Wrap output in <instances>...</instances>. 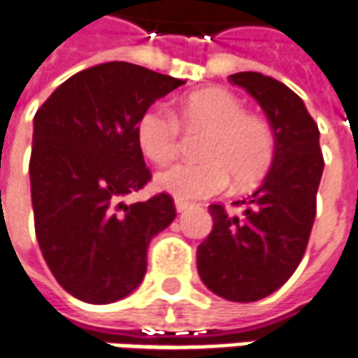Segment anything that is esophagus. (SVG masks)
Segmentation results:
<instances>
[{"label":"esophagus","instance_id":"34e87169","mask_svg":"<svg viewBox=\"0 0 358 358\" xmlns=\"http://www.w3.org/2000/svg\"><path fill=\"white\" fill-rule=\"evenodd\" d=\"M174 205H176V211H178V213H182V211H186V209L192 207V203H189V201H184V199H176Z\"/></svg>","mask_w":358,"mask_h":358}]
</instances>
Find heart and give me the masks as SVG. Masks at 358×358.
<instances>
[{
  "label": "heart",
  "mask_w": 358,
  "mask_h": 358,
  "mask_svg": "<svg viewBox=\"0 0 358 358\" xmlns=\"http://www.w3.org/2000/svg\"><path fill=\"white\" fill-rule=\"evenodd\" d=\"M205 134L197 162H178L157 174V186L180 199L219 194L232 182L248 189L266 176L275 157V136L266 120L248 114L234 94L222 89L192 92L178 104L176 118L166 110H145L137 122V143L157 164L171 162L180 151L182 131Z\"/></svg>",
  "instance_id": "obj_1"
}]
</instances>
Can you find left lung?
I'll return each mask as SVG.
<instances>
[{"instance_id": "obj_1", "label": "left lung", "mask_w": 358, "mask_h": 358, "mask_svg": "<svg viewBox=\"0 0 358 358\" xmlns=\"http://www.w3.org/2000/svg\"><path fill=\"white\" fill-rule=\"evenodd\" d=\"M254 96L273 127L275 157L264 184L242 201V213L209 205L213 231L197 248V271L209 291L254 302L294 273L308 246L324 172L320 131L299 94L256 71L229 77Z\"/></svg>"}]
</instances>
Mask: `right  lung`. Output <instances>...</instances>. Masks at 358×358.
Here are the masks:
<instances>
[{"instance_id":"add662e5","label":"right lung","mask_w":358,"mask_h":358,"mask_svg":"<svg viewBox=\"0 0 358 358\" xmlns=\"http://www.w3.org/2000/svg\"><path fill=\"white\" fill-rule=\"evenodd\" d=\"M180 85L171 75L108 62L69 77L34 116V231L52 275L79 301L108 304L137 289L149 242L176 217L164 192L131 205L122 199L151 182L137 122Z\"/></svg>"}]
</instances>
